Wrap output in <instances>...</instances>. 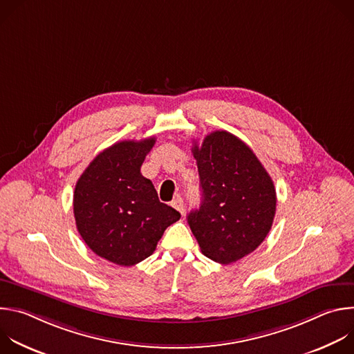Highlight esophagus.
Wrapping results in <instances>:
<instances>
[{
	"mask_svg": "<svg viewBox=\"0 0 354 354\" xmlns=\"http://www.w3.org/2000/svg\"><path fill=\"white\" fill-rule=\"evenodd\" d=\"M172 207L176 209L180 214H183L185 212V205H183V198L180 196H176L174 200H172Z\"/></svg>",
	"mask_w": 354,
	"mask_h": 354,
	"instance_id": "34e87169",
	"label": "esophagus"
}]
</instances>
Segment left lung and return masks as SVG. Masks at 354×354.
<instances>
[{
    "label": "left lung",
    "mask_w": 354,
    "mask_h": 354,
    "mask_svg": "<svg viewBox=\"0 0 354 354\" xmlns=\"http://www.w3.org/2000/svg\"><path fill=\"white\" fill-rule=\"evenodd\" d=\"M201 205L187 216L201 254L232 263L254 252L276 214V189L261 161L236 136L217 130L192 147Z\"/></svg>",
    "instance_id": "obj_1"
}]
</instances>
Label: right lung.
Wrapping results in <instances>:
<instances>
[{
  "label": "right lung",
  "instance_id": "1",
  "mask_svg": "<svg viewBox=\"0 0 354 354\" xmlns=\"http://www.w3.org/2000/svg\"><path fill=\"white\" fill-rule=\"evenodd\" d=\"M156 137L119 141L99 153L74 190V217L92 252L119 266H133L153 255L164 231L180 218L161 203L140 168Z\"/></svg>",
  "mask_w": 354,
  "mask_h": 354
}]
</instances>
